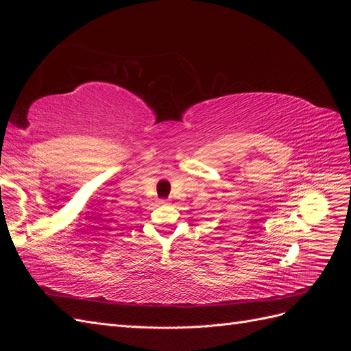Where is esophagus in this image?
<instances>
[{"mask_svg": "<svg viewBox=\"0 0 351 351\" xmlns=\"http://www.w3.org/2000/svg\"><path fill=\"white\" fill-rule=\"evenodd\" d=\"M162 204H164V200H162Z\"/></svg>", "mask_w": 351, "mask_h": 351, "instance_id": "34e87169", "label": "esophagus"}]
</instances>
